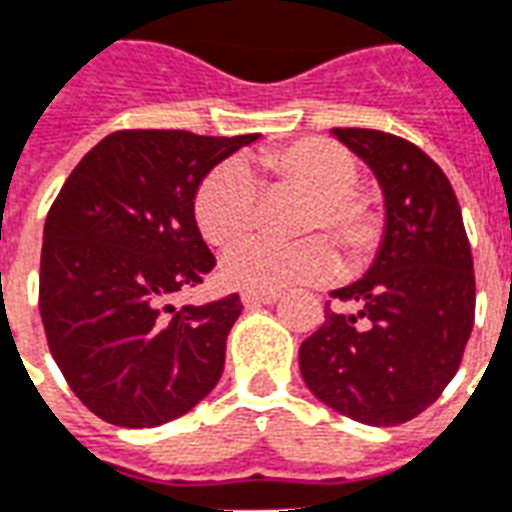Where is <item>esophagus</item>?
Instances as JSON below:
<instances>
[{"label": "esophagus", "instance_id": "obj_1", "mask_svg": "<svg viewBox=\"0 0 512 512\" xmlns=\"http://www.w3.org/2000/svg\"><path fill=\"white\" fill-rule=\"evenodd\" d=\"M277 299H280L277 293H251V291L243 293L245 307H264V304H275Z\"/></svg>", "mask_w": 512, "mask_h": 512}]
</instances>
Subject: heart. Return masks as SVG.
Masks as SVG:
<instances>
[{
	"label": "heart",
	"instance_id": "obj_1",
	"mask_svg": "<svg viewBox=\"0 0 512 512\" xmlns=\"http://www.w3.org/2000/svg\"><path fill=\"white\" fill-rule=\"evenodd\" d=\"M259 170L275 184L304 192L299 232L328 229L350 264L366 261L379 245L382 221L368 197L355 189L358 160L350 149L328 138H299L259 154ZM256 211V181L243 162H221L202 178L194 194V219L211 245H232L251 229ZM339 259L323 237L293 243L245 240L221 261V277L232 288L277 293L291 285H318L336 275Z\"/></svg>",
	"mask_w": 512,
	"mask_h": 512
}]
</instances>
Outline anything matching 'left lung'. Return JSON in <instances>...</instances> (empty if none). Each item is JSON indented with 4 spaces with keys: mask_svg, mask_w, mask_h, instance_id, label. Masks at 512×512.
Returning <instances> with one entry per match:
<instances>
[{
    "mask_svg": "<svg viewBox=\"0 0 512 512\" xmlns=\"http://www.w3.org/2000/svg\"><path fill=\"white\" fill-rule=\"evenodd\" d=\"M384 194V235L374 264L331 291L358 312L328 310L299 347L312 395L374 427L403 425L454 379L473 331L475 275L449 178L419 146L368 128L331 130Z\"/></svg>",
    "mask_w": 512,
    "mask_h": 512,
    "instance_id": "8db88e82",
    "label": "left lung"
}]
</instances>
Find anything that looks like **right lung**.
<instances>
[{"mask_svg": "<svg viewBox=\"0 0 512 512\" xmlns=\"http://www.w3.org/2000/svg\"><path fill=\"white\" fill-rule=\"evenodd\" d=\"M251 136L117 130L71 170L47 213L39 312L63 379L95 417L157 427L216 387L240 296L165 301L216 267L194 221L197 186Z\"/></svg>", "mask_w": 512, "mask_h": 512, "instance_id": "obj_1", "label": "right lung"}]
</instances>
